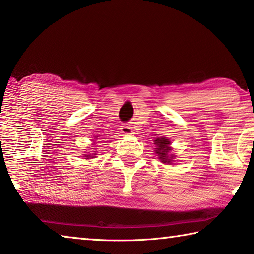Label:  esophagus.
<instances>
[{
  "mask_svg": "<svg viewBox=\"0 0 254 254\" xmlns=\"http://www.w3.org/2000/svg\"><path fill=\"white\" fill-rule=\"evenodd\" d=\"M120 130H121V132L123 133L124 135L133 134V130H132V127H128V126H122V127H121V128H120Z\"/></svg>",
  "mask_w": 254,
  "mask_h": 254,
  "instance_id": "34e87169",
  "label": "esophagus"
}]
</instances>
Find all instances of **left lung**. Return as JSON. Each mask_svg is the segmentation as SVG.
Wrapping results in <instances>:
<instances>
[{
    "label": "left lung",
    "mask_w": 254,
    "mask_h": 254,
    "mask_svg": "<svg viewBox=\"0 0 254 254\" xmlns=\"http://www.w3.org/2000/svg\"><path fill=\"white\" fill-rule=\"evenodd\" d=\"M154 144H156L157 148H154L156 150V153L158 154V158L160 159V161L163 163H171L174 159V156H169V152L171 151L170 148V141L166 137H157L154 140Z\"/></svg>",
    "instance_id": "1"
}]
</instances>
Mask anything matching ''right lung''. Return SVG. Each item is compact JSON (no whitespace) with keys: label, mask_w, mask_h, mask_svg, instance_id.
<instances>
[{"label":"right lung","mask_w":254,"mask_h":254,"mask_svg":"<svg viewBox=\"0 0 254 254\" xmlns=\"http://www.w3.org/2000/svg\"><path fill=\"white\" fill-rule=\"evenodd\" d=\"M93 156H95V153H93ZM93 156H89V154H85V159H89V158H95V157H93Z\"/></svg>","instance_id":"add662e5"}]
</instances>
